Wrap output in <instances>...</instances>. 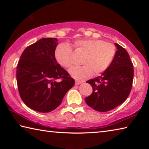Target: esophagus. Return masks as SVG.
I'll return each instance as SVG.
<instances>
[{"mask_svg": "<svg viewBox=\"0 0 149 149\" xmlns=\"http://www.w3.org/2000/svg\"><path fill=\"white\" fill-rule=\"evenodd\" d=\"M75 85H76L81 84L83 83V81H79V80H75Z\"/></svg>", "mask_w": 149, "mask_h": 149, "instance_id": "obj_1", "label": "esophagus"}]
</instances>
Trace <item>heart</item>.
I'll list each match as a JSON object with an SVG mask.
<instances>
[{
  "label": "heart",
  "mask_w": 149,
  "mask_h": 149,
  "mask_svg": "<svg viewBox=\"0 0 149 149\" xmlns=\"http://www.w3.org/2000/svg\"><path fill=\"white\" fill-rule=\"evenodd\" d=\"M75 49L84 53L81 59V66H74L69 73L77 80L89 78L94 72L99 75L107 70L114 60L116 49L112 43L103 40L85 39L76 40L73 43ZM72 48L66 43L57 45L54 50V58L62 67L68 68L72 65Z\"/></svg>",
  "instance_id": "b5f03b06"
}]
</instances>
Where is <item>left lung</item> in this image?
Returning <instances> with one entry per match:
<instances>
[{
    "label": "left lung",
    "instance_id": "left-lung-1",
    "mask_svg": "<svg viewBox=\"0 0 149 149\" xmlns=\"http://www.w3.org/2000/svg\"><path fill=\"white\" fill-rule=\"evenodd\" d=\"M114 60L100 76L88 80L93 93L85 99L90 107L99 112L114 109L127 99L132 90L133 65L129 54L117 43Z\"/></svg>",
    "mask_w": 149,
    "mask_h": 149
}]
</instances>
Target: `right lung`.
Segmentation results:
<instances>
[{
  "mask_svg": "<svg viewBox=\"0 0 149 149\" xmlns=\"http://www.w3.org/2000/svg\"><path fill=\"white\" fill-rule=\"evenodd\" d=\"M57 45L56 38L39 40L24 50L17 65L16 79L21 99L29 108L39 112L56 109L75 84L55 59Z\"/></svg>",
  "mask_w": 149,
  "mask_h": 149,
  "instance_id": "1",
  "label": "right lung"
}]
</instances>
